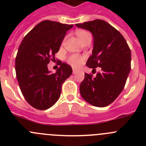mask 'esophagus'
Masks as SVG:
<instances>
[{
    "mask_svg": "<svg viewBox=\"0 0 146 146\" xmlns=\"http://www.w3.org/2000/svg\"><path fill=\"white\" fill-rule=\"evenodd\" d=\"M78 70H76V69H75V68L73 69V74H75V73H78Z\"/></svg>",
    "mask_w": 146,
    "mask_h": 146,
    "instance_id": "obj_1",
    "label": "esophagus"
}]
</instances>
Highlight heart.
Here are the masks:
<instances>
[{"label": "heart", "instance_id": "heart-1", "mask_svg": "<svg viewBox=\"0 0 146 146\" xmlns=\"http://www.w3.org/2000/svg\"><path fill=\"white\" fill-rule=\"evenodd\" d=\"M88 35H90L89 32H86V31H79L77 33V36L78 39H80V42H82ZM84 61V58L82 56L79 55V54H72V55L69 56L68 58V62L70 65H72L74 67H78L82 64Z\"/></svg>", "mask_w": 146, "mask_h": 146}]
</instances>
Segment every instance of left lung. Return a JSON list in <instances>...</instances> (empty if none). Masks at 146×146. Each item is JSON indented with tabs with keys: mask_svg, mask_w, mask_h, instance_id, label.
Returning <instances> with one entry per match:
<instances>
[{
	"mask_svg": "<svg viewBox=\"0 0 146 146\" xmlns=\"http://www.w3.org/2000/svg\"><path fill=\"white\" fill-rule=\"evenodd\" d=\"M93 35L92 54L86 65L93 68L100 67L95 77L85 73L80 85L82 98L98 107L108 106L122 92L131 70V54L127 42L117 29L102 20L76 24Z\"/></svg>",
	"mask_w": 146,
	"mask_h": 146,
	"instance_id": "8db88e82",
	"label": "left lung"
}]
</instances>
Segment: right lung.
<instances>
[{
    "instance_id": "add662e5",
    "label": "right lung",
    "mask_w": 146,
    "mask_h": 146,
    "mask_svg": "<svg viewBox=\"0 0 146 146\" xmlns=\"http://www.w3.org/2000/svg\"><path fill=\"white\" fill-rule=\"evenodd\" d=\"M73 25L44 20L22 41L15 58L16 77L26 101L36 110H45L59 99L64 82L72 74L68 64L59 61L55 73L47 65L55 58L68 29Z\"/></svg>"
}]
</instances>
